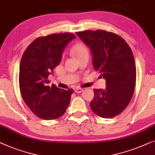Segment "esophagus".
Wrapping results in <instances>:
<instances>
[{
	"label": "esophagus",
	"instance_id": "34e87169",
	"mask_svg": "<svg viewBox=\"0 0 155 155\" xmlns=\"http://www.w3.org/2000/svg\"><path fill=\"white\" fill-rule=\"evenodd\" d=\"M83 91V89L81 88H75V92L76 93H81Z\"/></svg>",
	"mask_w": 155,
	"mask_h": 155
}]
</instances>
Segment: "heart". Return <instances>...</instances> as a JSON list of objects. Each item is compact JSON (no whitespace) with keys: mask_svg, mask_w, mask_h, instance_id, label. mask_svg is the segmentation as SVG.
Here are the masks:
<instances>
[{"mask_svg":"<svg viewBox=\"0 0 155 155\" xmlns=\"http://www.w3.org/2000/svg\"><path fill=\"white\" fill-rule=\"evenodd\" d=\"M72 51L74 54L77 57V58L81 57L82 55L88 54V50H87V47L85 46V45L82 43V42L76 43L73 46Z\"/></svg>","mask_w":155,"mask_h":155,"instance_id":"obj_1","label":"heart"}]
</instances>
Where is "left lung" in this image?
I'll return each mask as SVG.
<instances>
[{"label":"left lung","mask_w":155,"mask_h":155,"mask_svg":"<svg viewBox=\"0 0 155 155\" xmlns=\"http://www.w3.org/2000/svg\"><path fill=\"white\" fill-rule=\"evenodd\" d=\"M76 35L90 49L94 68L106 81L105 89H94L91 110L103 118L120 115L135 89L136 64L131 48L120 36L105 31H85Z\"/></svg>","instance_id":"8db88e82"}]
</instances>
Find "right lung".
<instances>
[{"label":"right lung","instance_id":"add662e5","mask_svg":"<svg viewBox=\"0 0 155 155\" xmlns=\"http://www.w3.org/2000/svg\"><path fill=\"white\" fill-rule=\"evenodd\" d=\"M72 33L51 34L35 39L24 51L19 67V83L26 105L38 117L54 120L66 113L73 89L64 90L48 85L62 59L66 46L75 38Z\"/></svg>","mask_w":155,"mask_h":155}]
</instances>
